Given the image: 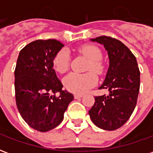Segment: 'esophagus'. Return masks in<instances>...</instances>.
Segmentation results:
<instances>
[{
    "mask_svg": "<svg viewBox=\"0 0 153 153\" xmlns=\"http://www.w3.org/2000/svg\"><path fill=\"white\" fill-rule=\"evenodd\" d=\"M83 96V94L82 93H74V97L75 98H80V97H82Z\"/></svg>",
    "mask_w": 153,
    "mask_h": 153,
    "instance_id": "34e87169",
    "label": "esophagus"
}]
</instances>
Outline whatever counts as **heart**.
I'll return each mask as SVG.
<instances>
[{
  "instance_id": "1",
  "label": "heart",
  "mask_w": 153,
  "mask_h": 153,
  "mask_svg": "<svg viewBox=\"0 0 153 153\" xmlns=\"http://www.w3.org/2000/svg\"><path fill=\"white\" fill-rule=\"evenodd\" d=\"M79 52L86 56L89 62L88 63L87 70L90 72L85 74L71 73L64 78L63 83L67 89L74 93H83L91 88L97 82L95 74H101L104 70L102 58V53L99 48L93 45H83L80 47ZM70 62V52L67 49L60 50L54 57L53 65L55 70L60 74H64L69 70Z\"/></svg>"
}]
</instances>
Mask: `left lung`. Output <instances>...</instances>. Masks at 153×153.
Returning <instances> with one entry per match:
<instances>
[{
  "mask_svg": "<svg viewBox=\"0 0 153 153\" xmlns=\"http://www.w3.org/2000/svg\"><path fill=\"white\" fill-rule=\"evenodd\" d=\"M102 44L109 56V68L99 89L107 95L95 97L89 110L92 121L105 130H115L125 125L134 110L140 87V72L131 51L115 38L100 36L91 39Z\"/></svg>",
  "mask_w": 153,
  "mask_h": 153,
  "instance_id": "1",
  "label": "left lung"
}]
</instances>
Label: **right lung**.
<instances>
[{
	"instance_id": "right-lung-1",
	"label": "right lung",
	"mask_w": 153,
	"mask_h": 153,
	"mask_svg": "<svg viewBox=\"0 0 153 153\" xmlns=\"http://www.w3.org/2000/svg\"><path fill=\"white\" fill-rule=\"evenodd\" d=\"M64 44L56 39L36 40L19 52L15 70L16 105L31 128L49 131L60 125L74 95L63 91L53 59ZM60 93L56 97L55 93Z\"/></svg>"
}]
</instances>
